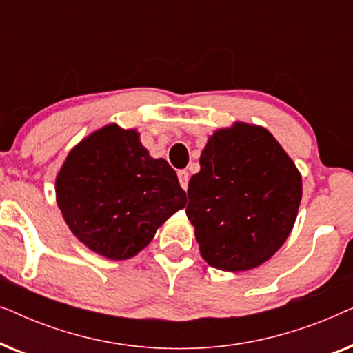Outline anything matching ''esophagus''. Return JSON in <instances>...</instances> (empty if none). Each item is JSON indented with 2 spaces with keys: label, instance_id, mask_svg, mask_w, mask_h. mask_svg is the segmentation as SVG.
<instances>
[{
  "label": "esophagus",
  "instance_id": "1",
  "mask_svg": "<svg viewBox=\"0 0 353 353\" xmlns=\"http://www.w3.org/2000/svg\"><path fill=\"white\" fill-rule=\"evenodd\" d=\"M178 181H180V185L183 190H188V181H190V173L186 170H180L178 172Z\"/></svg>",
  "mask_w": 353,
  "mask_h": 353
}]
</instances>
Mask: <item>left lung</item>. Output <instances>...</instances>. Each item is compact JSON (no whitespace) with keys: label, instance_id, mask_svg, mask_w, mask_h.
Wrapping results in <instances>:
<instances>
[{"label":"left lung","instance_id":"obj_1","mask_svg":"<svg viewBox=\"0 0 353 353\" xmlns=\"http://www.w3.org/2000/svg\"><path fill=\"white\" fill-rule=\"evenodd\" d=\"M188 185L186 215L202 259L225 272L259 267L281 248L296 221L302 180L265 128L219 130Z\"/></svg>","mask_w":353,"mask_h":353}]
</instances>
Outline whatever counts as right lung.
Here are the masks:
<instances>
[{
  "label": "right lung",
  "mask_w": 353,
  "mask_h": 353,
  "mask_svg": "<svg viewBox=\"0 0 353 353\" xmlns=\"http://www.w3.org/2000/svg\"><path fill=\"white\" fill-rule=\"evenodd\" d=\"M56 194L72 233L112 260L138 254L186 205L175 170L149 156L137 132L117 125L72 149L57 175Z\"/></svg>",
  "instance_id": "1"
}]
</instances>
